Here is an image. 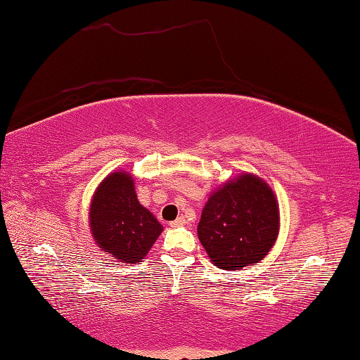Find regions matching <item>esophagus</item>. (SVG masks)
<instances>
[{
    "mask_svg": "<svg viewBox=\"0 0 360 360\" xmlns=\"http://www.w3.org/2000/svg\"><path fill=\"white\" fill-rule=\"evenodd\" d=\"M185 223H186V219L184 217H180V218H176L175 221L170 223V228H180V226H184Z\"/></svg>",
    "mask_w": 360,
    "mask_h": 360,
    "instance_id": "1",
    "label": "esophagus"
}]
</instances>
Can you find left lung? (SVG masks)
Returning <instances> with one entry per match:
<instances>
[{"instance_id":"8db88e82","label":"left lung","mask_w":360,"mask_h":360,"mask_svg":"<svg viewBox=\"0 0 360 360\" xmlns=\"http://www.w3.org/2000/svg\"><path fill=\"white\" fill-rule=\"evenodd\" d=\"M280 232L278 200L255 174L243 172L210 194L198 226L199 240L218 269L237 272L256 266Z\"/></svg>"}]
</instances>
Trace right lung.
I'll list each match as a JSON object with an SVG mask.
<instances>
[{
	"mask_svg": "<svg viewBox=\"0 0 360 360\" xmlns=\"http://www.w3.org/2000/svg\"><path fill=\"white\" fill-rule=\"evenodd\" d=\"M88 221L98 247L126 264L141 262L162 232L153 213L137 200L132 175L122 169L98 185Z\"/></svg>",
	"mask_w": 360,
	"mask_h": 360,
	"instance_id": "add662e5",
	"label": "right lung"
}]
</instances>
